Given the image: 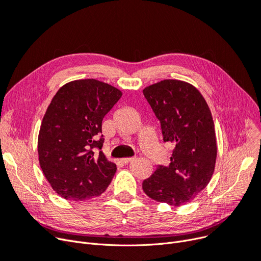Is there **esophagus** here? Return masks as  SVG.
I'll use <instances>...</instances> for the list:
<instances>
[{
	"mask_svg": "<svg viewBox=\"0 0 261 261\" xmlns=\"http://www.w3.org/2000/svg\"><path fill=\"white\" fill-rule=\"evenodd\" d=\"M133 160H134V158H122V159H121V163L124 164V165H127V164L130 163V161H133Z\"/></svg>",
	"mask_w": 261,
	"mask_h": 261,
	"instance_id": "34e87169",
	"label": "esophagus"
}]
</instances>
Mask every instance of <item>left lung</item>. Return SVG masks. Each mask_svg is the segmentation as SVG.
Instances as JSON below:
<instances>
[{
    "label": "left lung",
    "mask_w": 261,
    "mask_h": 261,
    "mask_svg": "<svg viewBox=\"0 0 261 261\" xmlns=\"http://www.w3.org/2000/svg\"><path fill=\"white\" fill-rule=\"evenodd\" d=\"M143 94L173 151L170 164L158 166L142 189L157 202L184 205L206 188L214 174L217 140L212 111L194 86L178 80L145 87Z\"/></svg>",
    "instance_id": "1"
}]
</instances>
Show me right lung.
Masks as SVG:
<instances>
[{
    "label": "right lung",
    "mask_w": 261,
    "mask_h": 261,
    "mask_svg": "<svg viewBox=\"0 0 261 261\" xmlns=\"http://www.w3.org/2000/svg\"><path fill=\"white\" fill-rule=\"evenodd\" d=\"M122 92L94 79L67 83L49 103L38 135V157L53 190L70 201L101 195L117 167L101 151L102 121ZM99 150V153L96 150Z\"/></svg>",
    "instance_id": "1"
}]
</instances>
